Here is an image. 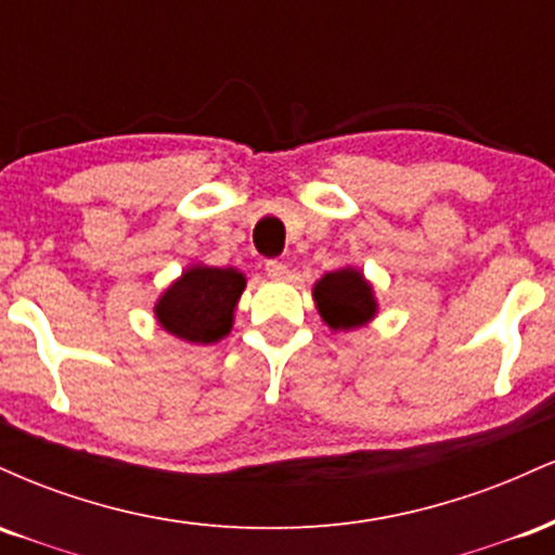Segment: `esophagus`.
<instances>
[{"label":"esophagus","mask_w":555,"mask_h":555,"mask_svg":"<svg viewBox=\"0 0 555 555\" xmlns=\"http://www.w3.org/2000/svg\"><path fill=\"white\" fill-rule=\"evenodd\" d=\"M266 276L282 282V279L289 276V269H286L282 260H269V263H266Z\"/></svg>","instance_id":"1"}]
</instances>
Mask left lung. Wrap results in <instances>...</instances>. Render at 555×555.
<instances>
[{
    "label": "left lung",
    "instance_id": "left-lung-1",
    "mask_svg": "<svg viewBox=\"0 0 555 555\" xmlns=\"http://www.w3.org/2000/svg\"><path fill=\"white\" fill-rule=\"evenodd\" d=\"M315 310L331 331H354L378 318V297L358 266L323 273L313 284Z\"/></svg>",
    "mask_w": 555,
    "mask_h": 555
}]
</instances>
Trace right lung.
I'll return each instance as SVG.
<instances>
[{
	"label": "right lung",
	"instance_id": "1",
	"mask_svg": "<svg viewBox=\"0 0 555 555\" xmlns=\"http://www.w3.org/2000/svg\"><path fill=\"white\" fill-rule=\"evenodd\" d=\"M245 286V273L234 266L197 260L156 297V323L184 344L206 347L221 341L234 326V310Z\"/></svg>",
	"mask_w": 555,
	"mask_h": 555
}]
</instances>
